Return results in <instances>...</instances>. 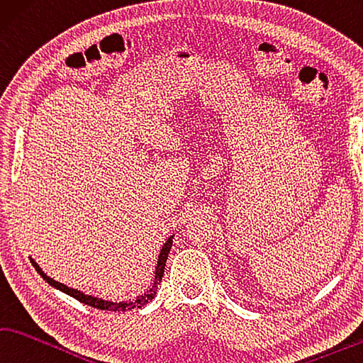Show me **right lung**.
Returning <instances> with one entry per match:
<instances>
[{
    "mask_svg": "<svg viewBox=\"0 0 363 363\" xmlns=\"http://www.w3.org/2000/svg\"><path fill=\"white\" fill-rule=\"evenodd\" d=\"M174 236H175V234H172V236H170L167 240H165V244L162 245V249H161V253H159L157 264H156V271H155V282H152V287H151L148 291H146V294L137 296L135 300H125V301L114 303V301L104 300V298H99V296L86 295V294H82V291H79V290L68 287V285H65V284H60V282L54 281L52 277H49V276L46 274V272H44V271L40 268V264H38L33 258H30V262H31V264L35 266V269H36L38 272H40V276L44 279V281H46L49 285H52L54 289L63 291V294L73 296L74 300L84 303V304H87V306H92V308H95V309L114 311V313H125V311L140 309L142 306H145V304H148L150 301H152V298H155V295H156L157 285L161 284V281H162L165 262H167V257H169L170 249H172V242H174Z\"/></svg>",
    "mask_w": 363,
    "mask_h": 363,
    "instance_id": "right-lung-1",
    "label": "right lung"
}]
</instances>
